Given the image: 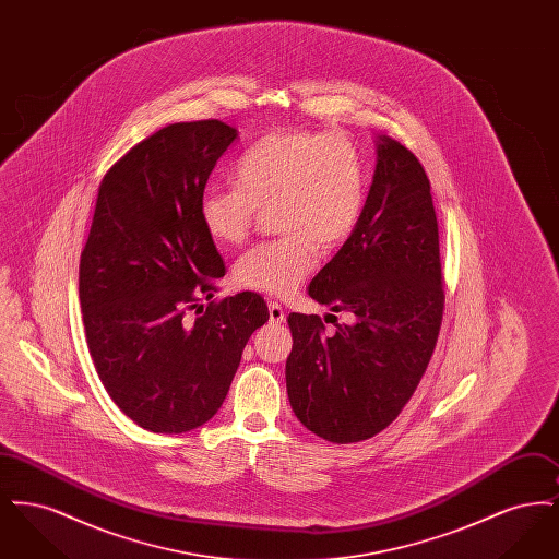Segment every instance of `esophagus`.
I'll return each mask as SVG.
<instances>
[{
	"mask_svg": "<svg viewBox=\"0 0 559 559\" xmlns=\"http://www.w3.org/2000/svg\"><path fill=\"white\" fill-rule=\"evenodd\" d=\"M267 314H270V322H272V324L285 322V310H283V306H278L276 301H270V304H267Z\"/></svg>",
	"mask_w": 559,
	"mask_h": 559,
	"instance_id": "34e87169",
	"label": "esophagus"
}]
</instances>
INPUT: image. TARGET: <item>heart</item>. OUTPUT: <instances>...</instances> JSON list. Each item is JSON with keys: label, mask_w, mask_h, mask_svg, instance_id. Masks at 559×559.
<instances>
[{"label": "heart", "mask_w": 559, "mask_h": 559, "mask_svg": "<svg viewBox=\"0 0 559 559\" xmlns=\"http://www.w3.org/2000/svg\"><path fill=\"white\" fill-rule=\"evenodd\" d=\"M235 187L210 188L199 203L205 233L222 245L249 237L260 210L274 205L283 237L255 245L235 266L253 292L289 295L317 266V245L337 247L352 235L367 199L365 165L344 135L283 130L260 138L240 157Z\"/></svg>", "instance_id": "heart-1"}]
</instances>
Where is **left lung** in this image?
Returning a JSON list of instances; mask_svg holds the SVG:
<instances>
[{
	"instance_id": "obj_1",
	"label": "left lung",
	"mask_w": 559,
	"mask_h": 559,
	"mask_svg": "<svg viewBox=\"0 0 559 559\" xmlns=\"http://www.w3.org/2000/svg\"><path fill=\"white\" fill-rule=\"evenodd\" d=\"M374 148L360 219L308 287L312 299L346 312L349 322H335V333L324 335L317 314L287 319L293 413L335 444L372 438L399 417L426 372L444 310L426 169L390 135H377Z\"/></svg>"
}]
</instances>
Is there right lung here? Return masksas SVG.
Wrapping results in <instances>:
<instances>
[{"mask_svg":"<svg viewBox=\"0 0 559 559\" xmlns=\"http://www.w3.org/2000/svg\"><path fill=\"white\" fill-rule=\"evenodd\" d=\"M237 135L212 119L171 123L135 144L100 182L81 251V312L94 367L112 402L155 433L212 419L251 333L267 320L258 293L212 301L226 266L199 203Z\"/></svg>","mask_w":559,"mask_h":559,"instance_id":"right-lung-1","label":"right lung"}]
</instances>
